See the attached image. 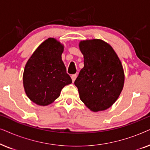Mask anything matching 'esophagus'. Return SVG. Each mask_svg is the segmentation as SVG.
Wrapping results in <instances>:
<instances>
[{"label": "esophagus", "instance_id": "1", "mask_svg": "<svg viewBox=\"0 0 150 150\" xmlns=\"http://www.w3.org/2000/svg\"><path fill=\"white\" fill-rule=\"evenodd\" d=\"M76 77H77V74H73V75H71V80H72V82H74L75 81V80H76Z\"/></svg>", "mask_w": 150, "mask_h": 150}]
</instances>
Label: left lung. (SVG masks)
<instances>
[{
	"instance_id": "obj_1",
	"label": "left lung",
	"mask_w": 150,
	"mask_h": 150,
	"mask_svg": "<svg viewBox=\"0 0 150 150\" xmlns=\"http://www.w3.org/2000/svg\"><path fill=\"white\" fill-rule=\"evenodd\" d=\"M84 67L74 82L81 101L92 111L107 109L122 91V63L109 44L100 40L80 42Z\"/></svg>"
}]
</instances>
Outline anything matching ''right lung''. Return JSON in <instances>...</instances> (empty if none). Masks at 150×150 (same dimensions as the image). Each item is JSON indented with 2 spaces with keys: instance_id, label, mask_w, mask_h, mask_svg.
Returning a JSON list of instances; mask_svg holds the SVG:
<instances>
[{
  "instance_id": "1",
  "label": "right lung",
  "mask_w": 150,
  "mask_h": 150,
  "mask_svg": "<svg viewBox=\"0 0 150 150\" xmlns=\"http://www.w3.org/2000/svg\"><path fill=\"white\" fill-rule=\"evenodd\" d=\"M63 45L53 38L42 43L26 63L23 83L28 98L38 105L46 106L60 96L65 86L71 83L61 59Z\"/></svg>"
}]
</instances>
